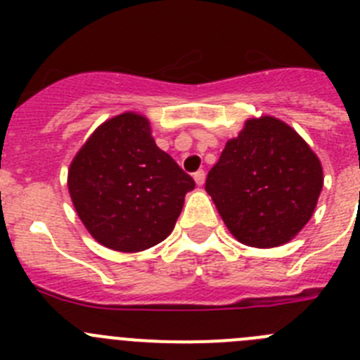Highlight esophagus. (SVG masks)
<instances>
[{
  "label": "esophagus",
  "mask_w": 360,
  "mask_h": 360,
  "mask_svg": "<svg viewBox=\"0 0 360 360\" xmlns=\"http://www.w3.org/2000/svg\"><path fill=\"white\" fill-rule=\"evenodd\" d=\"M193 176H195V182L198 184V186H203V182H205V171H202V169L196 171Z\"/></svg>",
  "instance_id": "1"
}]
</instances>
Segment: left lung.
Returning a JSON list of instances; mask_svg holds the SVG:
<instances>
[{
    "instance_id": "1",
    "label": "left lung",
    "mask_w": 360,
    "mask_h": 360,
    "mask_svg": "<svg viewBox=\"0 0 360 360\" xmlns=\"http://www.w3.org/2000/svg\"><path fill=\"white\" fill-rule=\"evenodd\" d=\"M321 189L316 153L274 117L247 120L205 180L232 236L257 249L290 241L316 211Z\"/></svg>"
}]
</instances>
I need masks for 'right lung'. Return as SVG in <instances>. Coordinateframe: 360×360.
Returning a JSON list of instances; mask_svg holds the SVG:
<instances>
[{
	"mask_svg": "<svg viewBox=\"0 0 360 360\" xmlns=\"http://www.w3.org/2000/svg\"><path fill=\"white\" fill-rule=\"evenodd\" d=\"M193 189L195 180L155 144L149 120L131 111L101 124L68 171L81 221L98 243L119 252L164 241Z\"/></svg>",
	"mask_w": 360,
	"mask_h": 360,
	"instance_id": "right-lung-1",
	"label": "right lung"
}]
</instances>
